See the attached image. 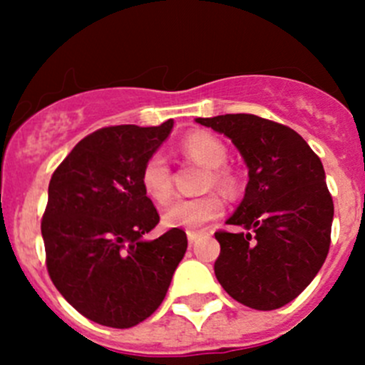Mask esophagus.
Segmentation results:
<instances>
[{
	"label": "esophagus",
	"instance_id": "esophagus-1",
	"mask_svg": "<svg viewBox=\"0 0 365 365\" xmlns=\"http://www.w3.org/2000/svg\"><path fill=\"white\" fill-rule=\"evenodd\" d=\"M200 237H201V233H197V231H187V238H189L190 245H192Z\"/></svg>",
	"mask_w": 365,
	"mask_h": 365
}]
</instances>
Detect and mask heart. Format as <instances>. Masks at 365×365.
I'll return each instance as SVG.
<instances>
[{"label":"heart","mask_w":365,"mask_h":365,"mask_svg":"<svg viewBox=\"0 0 365 365\" xmlns=\"http://www.w3.org/2000/svg\"><path fill=\"white\" fill-rule=\"evenodd\" d=\"M180 152L189 159L210 168L208 187L215 185L222 190L233 189V175L224 168L227 160V150L215 135L196 132L180 143ZM143 190L155 203H165L173 194V175L169 162L162 153H153L143 164L139 175ZM224 203L217 194H205L200 197H180L175 200L162 213V224L165 227L196 231L210 220L222 215Z\"/></svg>","instance_id":"b5f03b06"}]
</instances>
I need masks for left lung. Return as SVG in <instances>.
<instances>
[{
    "label": "left lung",
    "instance_id": "1",
    "mask_svg": "<svg viewBox=\"0 0 365 365\" xmlns=\"http://www.w3.org/2000/svg\"><path fill=\"white\" fill-rule=\"evenodd\" d=\"M196 121L230 138L249 168L244 200L227 219L247 231L215 233L217 281L247 307H282L311 284L329 254L334 201L322 160L293 128L256 114Z\"/></svg>",
    "mask_w": 365,
    "mask_h": 365
}]
</instances>
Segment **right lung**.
I'll list each match as a JSON object with an SVG mask.
<instances>
[{
    "label": "right lung",
    "mask_w": 365,
    "mask_h": 365,
    "mask_svg": "<svg viewBox=\"0 0 365 365\" xmlns=\"http://www.w3.org/2000/svg\"><path fill=\"white\" fill-rule=\"evenodd\" d=\"M171 128L173 120L98 128L51 176L42 217L47 272L65 300L98 325L130 329L152 316L187 251L178 227L143 240L160 217L139 175Z\"/></svg>",
    "instance_id": "obj_1"
}]
</instances>
